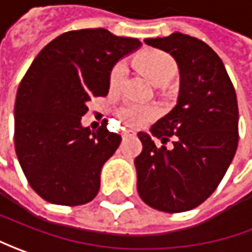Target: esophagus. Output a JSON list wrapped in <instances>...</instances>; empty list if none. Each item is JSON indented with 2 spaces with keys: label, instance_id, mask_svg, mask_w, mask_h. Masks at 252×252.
Instances as JSON below:
<instances>
[{
  "label": "esophagus",
  "instance_id": "34e87169",
  "mask_svg": "<svg viewBox=\"0 0 252 252\" xmlns=\"http://www.w3.org/2000/svg\"><path fill=\"white\" fill-rule=\"evenodd\" d=\"M135 135H136L135 131H132V129H126V131L123 132V138H124V139H126V138H132V136H135Z\"/></svg>",
  "mask_w": 252,
  "mask_h": 252
}]
</instances>
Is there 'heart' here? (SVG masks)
<instances>
[{
    "label": "heart",
    "instance_id": "b5f03b06",
    "mask_svg": "<svg viewBox=\"0 0 252 252\" xmlns=\"http://www.w3.org/2000/svg\"><path fill=\"white\" fill-rule=\"evenodd\" d=\"M136 64L155 85H159V86L173 81L178 72L177 63L174 61V58L161 51L143 53L136 57ZM126 72H128V66L124 60L118 61L117 64L113 66L109 76V85L111 91H118L123 86L126 78ZM117 114L126 126L138 128L158 117L159 109L152 104L128 103L118 109Z\"/></svg>",
    "mask_w": 252,
    "mask_h": 252
}]
</instances>
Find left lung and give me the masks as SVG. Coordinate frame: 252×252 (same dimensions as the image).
Instances as JSON below:
<instances>
[{
    "label": "left lung",
    "mask_w": 252,
    "mask_h": 252,
    "mask_svg": "<svg viewBox=\"0 0 252 252\" xmlns=\"http://www.w3.org/2000/svg\"><path fill=\"white\" fill-rule=\"evenodd\" d=\"M148 46L174 57L180 69L177 106L138 132L142 152L135 158L138 194L161 212L201 205L220 184L239 143V106L223 61L202 40L183 33L146 39ZM173 139V146L165 143Z\"/></svg>",
    "instance_id": "obj_1"
}]
</instances>
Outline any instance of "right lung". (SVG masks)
Wrapping results in <instances>:
<instances>
[{
  "instance_id": "obj_1",
  "label": "right lung",
  "mask_w": 252,
  "mask_h": 252,
  "mask_svg": "<svg viewBox=\"0 0 252 252\" xmlns=\"http://www.w3.org/2000/svg\"><path fill=\"white\" fill-rule=\"evenodd\" d=\"M141 41L106 29L63 33L40 51L15 101V152L29 186L47 202L78 206L100 188L101 167L121 136L83 128L88 101L107 96L111 68Z\"/></svg>"
}]
</instances>
